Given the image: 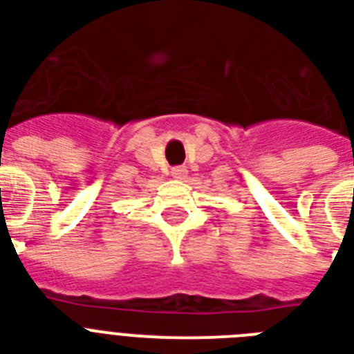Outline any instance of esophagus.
<instances>
[{
  "label": "esophagus",
  "mask_w": 354,
  "mask_h": 354,
  "mask_svg": "<svg viewBox=\"0 0 354 354\" xmlns=\"http://www.w3.org/2000/svg\"><path fill=\"white\" fill-rule=\"evenodd\" d=\"M172 178H176V180H183V178L187 176V169L185 167H174L171 171Z\"/></svg>",
  "instance_id": "1"
}]
</instances>
